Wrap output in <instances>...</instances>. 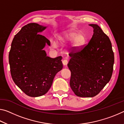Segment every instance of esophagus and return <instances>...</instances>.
I'll list each match as a JSON object with an SVG mask.
<instances>
[{"label":"esophagus","mask_w":124,"mask_h":124,"mask_svg":"<svg viewBox=\"0 0 124 124\" xmlns=\"http://www.w3.org/2000/svg\"><path fill=\"white\" fill-rule=\"evenodd\" d=\"M62 63H63V64L64 66H66L67 64H68V61L67 60H63L62 61Z\"/></svg>","instance_id":"obj_1"}]
</instances>
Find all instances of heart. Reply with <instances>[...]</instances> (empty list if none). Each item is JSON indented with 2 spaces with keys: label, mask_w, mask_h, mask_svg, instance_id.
<instances>
[{
  "label": "heart",
  "mask_w": 124,
  "mask_h": 124,
  "mask_svg": "<svg viewBox=\"0 0 124 124\" xmlns=\"http://www.w3.org/2000/svg\"><path fill=\"white\" fill-rule=\"evenodd\" d=\"M57 42L61 44L69 43L72 41V47L74 50H78L84 46L86 41L85 36L83 33L78 31H68L63 32L57 37ZM54 46L56 44H54Z\"/></svg>",
  "instance_id": "1"
}]
</instances>
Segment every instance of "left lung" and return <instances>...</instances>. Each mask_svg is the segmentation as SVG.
Wrapping results in <instances>:
<instances>
[{
  "mask_svg": "<svg viewBox=\"0 0 124 124\" xmlns=\"http://www.w3.org/2000/svg\"><path fill=\"white\" fill-rule=\"evenodd\" d=\"M88 44L70 53L68 67L71 72L70 87L77 96L93 97L111 79L114 55L111 41L97 24Z\"/></svg>",
  "mask_w": 124,
  "mask_h": 124,
  "instance_id": "left-lung-1",
  "label": "left lung"
}]
</instances>
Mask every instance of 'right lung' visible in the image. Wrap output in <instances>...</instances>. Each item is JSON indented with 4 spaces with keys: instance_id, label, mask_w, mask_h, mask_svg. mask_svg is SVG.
Listing matches in <instances>:
<instances>
[{
    "instance_id": "obj_1",
    "label": "right lung",
    "mask_w": 124,
    "mask_h": 124,
    "mask_svg": "<svg viewBox=\"0 0 124 124\" xmlns=\"http://www.w3.org/2000/svg\"><path fill=\"white\" fill-rule=\"evenodd\" d=\"M46 28L36 23L25 25L14 37L9 54L13 81L31 97L46 94L63 68L62 56L50 58L43 50L46 44L50 46V41L37 33Z\"/></svg>"
}]
</instances>
